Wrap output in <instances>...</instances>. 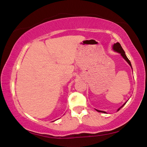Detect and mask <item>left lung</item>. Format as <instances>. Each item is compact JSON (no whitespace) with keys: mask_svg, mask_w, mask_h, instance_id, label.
Segmentation results:
<instances>
[{"mask_svg":"<svg viewBox=\"0 0 147 147\" xmlns=\"http://www.w3.org/2000/svg\"><path fill=\"white\" fill-rule=\"evenodd\" d=\"M113 49H114V51H116V52H118V53H120V54H121V55L122 56V57H123L124 59L127 61V62H128V63H129V64L130 65V66L131 67H132L131 63H130V60H129V58H128L127 57V56H126V55H125V53L124 50L123 49L122 47L121 46V45H120V44L119 43V42H117V43L114 44L113 45ZM125 105V103H124L123 105L121 107H120L119 109H118V111L120 109L122 108ZM96 111H97L98 112H100V113H106L105 112H104V111H99V110H96Z\"/></svg>","mask_w":147,"mask_h":147,"instance_id":"obj_1","label":"left lung"}]
</instances>
